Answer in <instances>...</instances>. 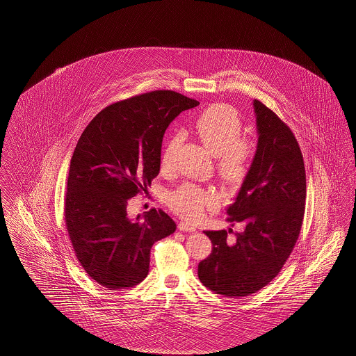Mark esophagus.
Here are the masks:
<instances>
[{"label":"esophagus","mask_w":356,"mask_h":356,"mask_svg":"<svg viewBox=\"0 0 356 356\" xmlns=\"http://www.w3.org/2000/svg\"><path fill=\"white\" fill-rule=\"evenodd\" d=\"M179 229L183 231V232H195V231H196V227H195L192 222L180 221V222H179Z\"/></svg>","instance_id":"obj_1"}]
</instances>
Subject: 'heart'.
Returning <instances> with one entry per match:
<instances>
[{"label":"heart","instance_id":"obj_1","mask_svg":"<svg viewBox=\"0 0 356 356\" xmlns=\"http://www.w3.org/2000/svg\"><path fill=\"white\" fill-rule=\"evenodd\" d=\"M241 120L236 111L227 104H215L203 111L193 122V132L204 145L218 156L221 175L231 180L240 181L248 172L254 144L241 137ZM181 144V136L173 135L168 140L161 156V167H172L175 153ZM170 208L188 220H197L207 211L219 205L215 192L186 184L168 195Z\"/></svg>","mask_w":356,"mask_h":356}]
</instances>
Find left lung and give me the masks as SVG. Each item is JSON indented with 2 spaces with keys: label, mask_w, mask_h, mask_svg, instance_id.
<instances>
[{
  "label": "left lung",
  "mask_w": 356,
  "mask_h": 356,
  "mask_svg": "<svg viewBox=\"0 0 356 356\" xmlns=\"http://www.w3.org/2000/svg\"><path fill=\"white\" fill-rule=\"evenodd\" d=\"M257 147L252 164L227 208L243 231H205L212 252L199 263L204 286L227 298L254 293L272 282L292 252L305 205L303 154L293 134L263 102L254 100Z\"/></svg>",
  "instance_id": "left-lung-1"
}]
</instances>
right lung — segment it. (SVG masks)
Here are the masks:
<instances>
[{"instance_id": "1", "label": "right lung", "mask_w": 356, "mask_h": 356, "mask_svg": "<svg viewBox=\"0 0 356 356\" xmlns=\"http://www.w3.org/2000/svg\"><path fill=\"white\" fill-rule=\"evenodd\" d=\"M199 102L154 90L115 102L85 128L70 160L65 224L84 271L111 289L135 287L149 271L153 244L176 231L159 209L131 219L128 200L160 172L170 122Z\"/></svg>"}]
</instances>
